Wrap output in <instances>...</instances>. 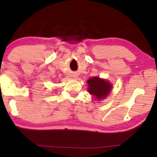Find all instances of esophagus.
Masks as SVG:
<instances>
[{
  "label": "esophagus",
  "instance_id": "34e87169",
  "mask_svg": "<svg viewBox=\"0 0 157 157\" xmlns=\"http://www.w3.org/2000/svg\"><path fill=\"white\" fill-rule=\"evenodd\" d=\"M72 77H74V78H75V79L77 78V75H72Z\"/></svg>",
  "mask_w": 157,
  "mask_h": 157
}]
</instances>
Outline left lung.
I'll use <instances>...</instances> for the list:
<instances>
[{"instance_id":"1","label":"left lung","mask_w":157,"mask_h":157,"mask_svg":"<svg viewBox=\"0 0 157 157\" xmlns=\"http://www.w3.org/2000/svg\"><path fill=\"white\" fill-rule=\"evenodd\" d=\"M88 91L90 94L95 97L97 100H103L109 94L112 89V86L109 81L98 77H94L87 81Z\"/></svg>"}]
</instances>
